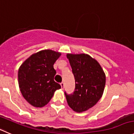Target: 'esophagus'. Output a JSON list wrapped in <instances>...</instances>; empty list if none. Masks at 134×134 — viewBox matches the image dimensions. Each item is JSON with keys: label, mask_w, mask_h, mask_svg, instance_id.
<instances>
[{"label": "esophagus", "mask_w": 134, "mask_h": 134, "mask_svg": "<svg viewBox=\"0 0 134 134\" xmlns=\"http://www.w3.org/2000/svg\"><path fill=\"white\" fill-rule=\"evenodd\" d=\"M60 85H61V87H62V88L63 89L64 87V83L63 81H62V82H61L60 83Z\"/></svg>", "instance_id": "obj_1"}]
</instances>
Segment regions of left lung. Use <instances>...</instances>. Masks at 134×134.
Instances as JSON below:
<instances>
[{
    "mask_svg": "<svg viewBox=\"0 0 134 134\" xmlns=\"http://www.w3.org/2000/svg\"><path fill=\"white\" fill-rule=\"evenodd\" d=\"M75 79L74 91L66 93L71 109L77 113L87 110L97 103L104 91L106 77L96 60L86 54H67Z\"/></svg>",
    "mask_w": 134,
    "mask_h": 134,
    "instance_id": "left-lung-1",
    "label": "left lung"
}]
</instances>
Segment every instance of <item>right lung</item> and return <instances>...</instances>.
<instances>
[{
	"label": "right lung",
	"instance_id": "add662e5",
	"mask_svg": "<svg viewBox=\"0 0 134 134\" xmlns=\"http://www.w3.org/2000/svg\"><path fill=\"white\" fill-rule=\"evenodd\" d=\"M60 53L43 50L32 54L21 65L18 83L24 99L35 107H43L50 101L54 91L61 88L55 82L53 65Z\"/></svg>",
	"mask_w": 134,
	"mask_h": 134
}]
</instances>
